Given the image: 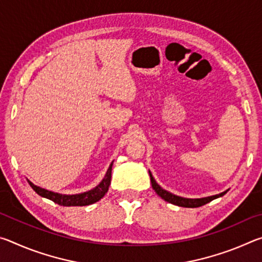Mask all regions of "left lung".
Listing matches in <instances>:
<instances>
[{
    "mask_svg": "<svg viewBox=\"0 0 262 262\" xmlns=\"http://www.w3.org/2000/svg\"><path fill=\"white\" fill-rule=\"evenodd\" d=\"M149 174H150V180H151V186L155 189V192H156L159 196L163 199V200H165L168 203H172V205H176L179 207H185V208L201 207L203 205H206V203H208V202L215 200V199H217V198L223 196V195L228 192V190H225V192H222L217 195H212V196H207V198H201V199H186V198L178 196V195H174L170 192H167V190H165V189H163L161 186L156 183V180L154 179V177L150 171H149Z\"/></svg>",
    "mask_w": 262,
    "mask_h": 262,
    "instance_id": "1",
    "label": "left lung"
}]
</instances>
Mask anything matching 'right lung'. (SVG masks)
<instances>
[{"label":"right lung","mask_w":262,"mask_h":262,"mask_svg":"<svg viewBox=\"0 0 262 262\" xmlns=\"http://www.w3.org/2000/svg\"><path fill=\"white\" fill-rule=\"evenodd\" d=\"M112 165H113V162L111 163V165L108 167L107 172H106L104 179L100 181V184L98 186H96L95 188H92L90 190H88V192H84L81 194L66 195V194L54 193V192H51V190L39 187V186H35L34 184L31 183L30 180L28 181L35 193L39 194L42 198L48 199V200H52L53 202L57 203V205L64 206V207L89 206L97 201H99L100 199L107 193L110 184H111V177H112Z\"/></svg>","instance_id":"obj_1"}]
</instances>
